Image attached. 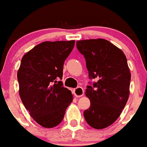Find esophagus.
<instances>
[{
    "instance_id": "34e87169",
    "label": "esophagus",
    "mask_w": 147,
    "mask_h": 147,
    "mask_svg": "<svg viewBox=\"0 0 147 147\" xmlns=\"http://www.w3.org/2000/svg\"><path fill=\"white\" fill-rule=\"evenodd\" d=\"M74 94H75V96L76 97L82 96L84 94V89H83L82 87H81V86H78V87H77V88H76L74 90Z\"/></svg>"
}]
</instances>
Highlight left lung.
<instances>
[{
    "label": "left lung",
    "instance_id": "obj_1",
    "mask_svg": "<svg viewBox=\"0 0 147 147\" xmlns=\"http://www.w3.org/2000/svg\"><path fill=\"white\" fill-rule=\"evenodd\" d=\"M76 47L85 57L90 78L98 79L86 89L91 105L84 118L92 128L104 129L117 121L129 98L131 73L126 57L103 38L77 40Z\"/></svg>",
    "mask_w": 147,
    "mask_h": 147
}]
</instances>
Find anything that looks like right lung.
<instances>
[{
  "mask_svg": "<svg viewBox=\"0 0 147 147\" xmlns=\"http://www.w3.org/2000/svg\"><path fill=\"white\" fill-rule=\"evenodd\" d=\"M75 40L44 41L24 54L17 77L19 95L30 117L44 128L62 121L73 101L71 91L63 86V66Z\"/></svg>",
  "mask_w": 147,
  "mask_h": 147,
  "instance_id": "add662e5",
  "label": "right lung"
}]
</instances>
